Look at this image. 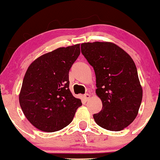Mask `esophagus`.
I'll list each match as a JSON object with an SVG mask.
<instances>
[{"label": "esophagus", "instance_id": "34e87169", "mask_svg": "<svg viewBox=\"0 0 160 160\" xmlns=\"http://www.w3.org/2000/svg\"><path fill=\"white\" fill-rule=\"evenodd\" d=\"M83 98H84V99L86 100V101H88V98H90V95H89V94L86 93V94H85V95H83Z\"/></svg>", "mask_w": 160, "mask_h": 160}]
</instances>
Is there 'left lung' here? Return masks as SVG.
Returning <instances> with one entry per match:
<instances>
[{
  "mask_svg": "<svg viewBox=\"0 0 160 160\" xmlns=\"http://www.w3.org/2000/svg\"><path fill=\"white\" fill-rule=\"evenodd\" d=\"M81 53L93 67L96 94L102 101L101 111L94 114L95 122L111 131H119L137 116L142 88L131 57L111 42L81 44Z\"/></svg>",
  "mask_w": 160,
  "mask_h": 160,
  "instance_id": "1",
  "label": "left lung"
}]
</instances>
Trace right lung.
I'll use <instances>...</instances> for the list:
<instances>
[{
	"label": "right lung",
	"mask_w": 160,
	"mask_h": 160,
	"mask_svg": "<svg viewBox=\"0 0 160 160\" xmlns=\"http://www.w3.org/2000/svg\"><path fill=\"white\" fill-rule=\"evenodd\" d=\"M80 53L79 44L59 48L38 57L27 70L19 103L28 120L38 130H62L72 122L82 105L69 89L68 79Z\"/></svg>",
	"instance_id": "add662e5"
}]
</instances>
